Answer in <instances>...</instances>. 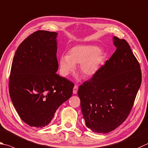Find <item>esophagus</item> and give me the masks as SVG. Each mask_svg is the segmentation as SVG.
<instances>
[{
  "instance_id": "obj_1",
  "label": "esophagus",
  "mask_w": 148,
  "mask_h": 148,
  "mask_svg": "<svg viewBox=\"0 0 148 148\" xmlns=\"http://www.w3.org/2000/svg\"><path fill=\"white\" fill-rule=\"evenodd\" d=\"M77 90H78V87L77 85H75L73 88V94L76 95L77 92Z\"/></svg>"
}]
</instances>
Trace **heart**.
I'll use <instances>...</instances> for the list:
<instances>
[{"label":"heart","mask_w":148,"mask_h":148,"mask_svg":"<svg viewBox=\"0 0 148 148\" xmlns=\"http://www.w3.org/2000/svg\"><path fill=\"white\" fill-rule=\"evenodd\" d=\"M103 53L94 45H77L69 50L68 55L63 54L59 58L61 74L64 76L72 73L79 65V71L85 77L95 75L103 60Z\"/></svg>","instance_id":"1"}]
</instances>
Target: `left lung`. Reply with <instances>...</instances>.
Listing matches in <instances>:
<instances>
[{
	"label": "left lung",
	"instance_id": "left-lung-1",
	"mask_svg": "<svg viewBox=\"0 0 148 148\" xmlns=\"http://www.w3.org/2000/svg\"><path fill=\"white\" fill-rule=\"evenodd\" d=\"M116 50L77 95L85 125L93 132L107 133L127 119L142 82L138 60L125 39L114 37Z\"/></svg>",
	"mask_w": 148,
	"mask_h": 148
}]
</instances>
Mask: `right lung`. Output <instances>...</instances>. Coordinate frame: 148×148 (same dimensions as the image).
Instances as JSON below:
<instances>
[{"label":"right lung","instance_id":"1","mask_svg":"<svg viewBox=\"0 0 148 148\" xmlns=\"http://www.w3.org/2000/svg\"><path fill=\"white\" fill-rule=\"evenodd\" d=\"M57 33L39 30L16 50L9 79V92L16 111L31 127L49 124L56 110L72 95L74 84L59 76Z\"/></svg>","mask_w":148,"mask_h":148}]
</instances>
